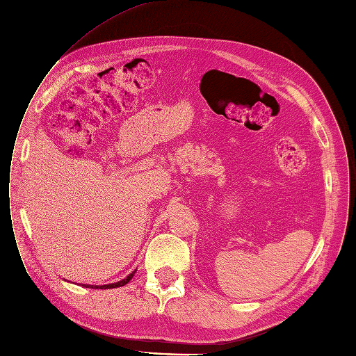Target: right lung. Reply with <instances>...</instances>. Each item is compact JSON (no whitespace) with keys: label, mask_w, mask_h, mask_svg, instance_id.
I'll return each instance as SVG.
<instances>
[{"label":"right lung","mask_w":356,"mask_h":356,"mask_svg":"<svg viewBox=\"0 0 356 356\" xmlns=\"http://www.w3.org/2000/svg\"><path fill=\"white\" fill-rule=\"evenodd\" d=\"M136 270H133L127 278H124L118 282H112V284H105V285H90V284H83V286H86V289H97V290H108V289H117V286H122L125 284H129L131 281V278L134 277Z\"/></svg>","instance_id":"add662e5"}]
</instances>
